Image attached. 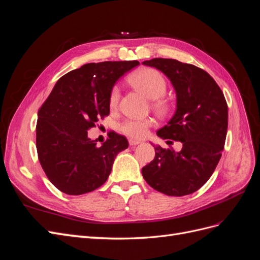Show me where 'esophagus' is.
Returning <instances> with one entry per match:
<instances>
[{"label":"esophagus","mask_w":260,"mask_h":260,"mask_svg":"<svg viewBox=\"0 0 260 260\" xmlns=\"http://www.w3.org/2000/svg\"><path fill=\"white\" fill-rule=\"evenodd\" d=\"M141 143V141L140 140H136V139H129V144L130 145H138V144H140Z\"/></svg>","instance_id":"1"}]
</instances>
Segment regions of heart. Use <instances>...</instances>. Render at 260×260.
Wrapping results in <instances>:
<instances>
[{
  "mask_svg": "<svg viewBox=\"0 0 260 260\" xmlns=\"http://www.w3.org/2000/svg\"><path fill=\"white\" fill-rule=\"evenodd\" d=\"M129 83L137 90L142 92L149 100L153 101V107L160 114L168 112L169 105L165 100L160 99L167 90V82L164 76L153 68H142L133 73L128 79ZM120 91L118 86H114L109 95V106L116 108L119 103ZM153 124L152 119H132L124 120L120 124V130L132 138H143L146 136L148 128Z\"/></svg>",
  "mask_w": 260,
  "mask_h": 260,
  "instance_id": "b5f03b06",
  "label": "heart"
}]
</instances>
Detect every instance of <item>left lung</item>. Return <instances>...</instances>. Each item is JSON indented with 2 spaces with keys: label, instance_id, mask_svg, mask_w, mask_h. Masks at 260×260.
Wrapping results in <instances>:
<instances>
[{
  "label": "left lung",
  "instance_id": "left-lung-1",
  "mask_svg": "<svg viewBox=\"0 0 260 260\" xmlns=\"http://www.w3.org/2000/svg\"><path fill=\"white\" fill-rule=\"evenodd\" d=\"M142 64L158 69L176 91L175 115L157 136L182 143L180 152L154 146L155 158L142 168L143 178L166 195L192 194L207 182L223 151L228 129L224 95L212 77L194 65L171 58Z\"/></svg>",
  "mask_w": 260,
  "mask_h": 260
}]
</instances>
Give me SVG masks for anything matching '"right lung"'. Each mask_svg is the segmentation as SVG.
<instances>
[{"label": "right lung", "mask_w": 260, "mask_h": 260, "mask_svg": "<svg viewBox=\"0 0 260 260\" xmlns=\"http://www.w3.org/2000/svg\"><path fill=\"white\" fill-rule=\"evenodd\" d=\"M138 60L90 62L62 76L39 109L37 151L46 177L59 191L81 195L105 183L117 154L129 146L113 132L98 145L88 130L109 114L113 86Z\"/></svg>", "instance_id": "1"}]
</instances>
